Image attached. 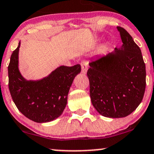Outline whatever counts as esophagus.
Returning a JSON list of instances; mask_svg holds the SVG:
<instances>
[{"label":"esophagus","mask_w":154,"mask_h":154,"mask_svg":"<svg viewBox=\"0 0 154 154\" xmlns=\"http://www.w3.org/2000/svg\"><path fill=\"white\" fill-rule=\"evenodd\" d=\"M88 70V64L86 62L81 63V73L83 74H86Z\"/></svg>","instance_id":"obj_1"}]
</instances>
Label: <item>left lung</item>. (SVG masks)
I'll list each match as a JSON object with an SVG mask.
<instances>
[{"instance_id":"1","label":"left lung","mask_w":154,"mask_h":154,"mask_svg":"<svg viewBox=\"0 0 154 154\" xmlns=\"http://www.w3.org/2000/svg\"><path fill=\"white\" fill-rule=\"evenodd\" d=\"M122 45L89 61L87 75L94 107L102 116L122 118L136 109L146 89L141 50L125 29L117 26Z\"/></svg>"}]
</instances>
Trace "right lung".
<instances>
[{"label": "right lung", "instance_id": "obj_1", "mask_svg": "<svg viewBox=\"0 0 154 154\" xmlns=\"http://www.w3.org/2000/svg\"><path fill=\"white\" fill-rule=\"evenodd\" d=\"M21 42L13 52L8 67V87L16 107L34 122L43 123L58 118L68 102L73 81L81 73V65L61 66L47 76L37 80H27L19 68Z\"/></svg>", "mask_w": 154, "mask_h": 154}]
</instances>
